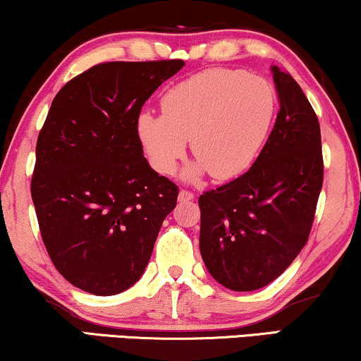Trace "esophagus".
<instances>
[{
    "instance_id": "esophagus-1",
    "label": "esophagus",
    "mask_w": 361,
    "mask_h": 361,
    "mask_svg": "<svg viewBox=\"0 0 361 361\" xmlns=\"http://www.w3.org/2000/svg\"><path fill=\"white\" fill-rule=\"evenodd\" d=\"M194 192H190V190H185V189H182L180 192H179V200L180 202H190V200H194Z\"/></svg>"
}]
</instances>
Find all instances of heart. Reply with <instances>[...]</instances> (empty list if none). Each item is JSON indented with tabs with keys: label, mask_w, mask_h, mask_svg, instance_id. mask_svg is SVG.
Here are the masks:
<instances>
[{
	"label": "heart",
	"mask_w": 361,
	"mask_h": 361,
	"mask_svg": "<svg viewBox=\"0 0 361 361\" xmlns=\"http://www.w3.org/2000/svg\"><path fill=\"white\" fill-rule=\"evenodd\" d=\"M162 115L141 113L137 135L152 166L172 174L185 156L187 141L215 179H231L253 162L273 121L276 95L264 78L230 68H209L177 83L162 97Z\"/></svg>",
	"instance_id": "obj_1"
}]
</instances>
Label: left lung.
<instances>
[{"label":"left lung","mask_w":361,"mask_h":361,"mask_svg":"<svg viewBox=\"0 0 361 361\" xmlns=\"http://www.w3.org/2000/svg\"><path fill=\"white\" fill-rule=\"evenodd\" d=\"M279 111L245 174L199 197L200 253L231 290L268 286L307 243L324 182L317 115L289 72L273 67Z\"/></svg>","instance_id":"obj_1"}]
</instances>
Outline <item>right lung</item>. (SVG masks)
I'll return each instance as SVG.
<instances>
[{
	"mask_svg": "<svg viewBox=\"0 0 361 361\" xmlns=\"http://www.w3.org/2000/svg\"><path fill=\"white\" fill-rule=\"evenodd\" d=\"M184 61L103 62L54 98L36 145L31 195L59 273L113 295L145 273L179 187L142 156L137 118Z\"/></svg>",
	"mask_w": 361,
	"mask_h": 361,
	"instance_id": "right-lung-1",
	"label": "right lung"
}]
</instances>
